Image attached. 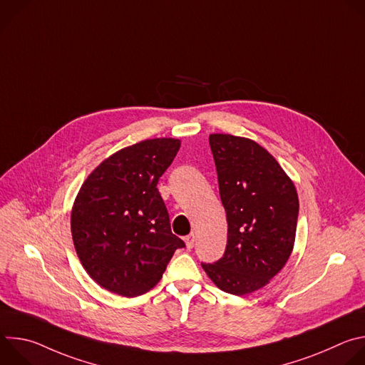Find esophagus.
<instances>
[{"instance_id":"obj_1","label":"esophagus","mask_w":365,"mask_h":365,"mask_svg":"<svg viewBox=\"0 0 365 365\" xmlns=\"http://www.w3.org/2000/svg\"><path fill=\"white\" fill-rule=\"evenodd\" d=\"M185 244H186V248H187V250L193 248V244H195V234H189L187 237H185Z\"/></svg>"}]
</instances>
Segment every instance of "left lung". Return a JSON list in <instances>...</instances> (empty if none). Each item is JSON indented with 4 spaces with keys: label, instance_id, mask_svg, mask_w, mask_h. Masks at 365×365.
I'll return each mask as SVG.
<instances>
[{
    "label": "left lung",
    "instance_id": "8db88e82",
    "mask_svg": "<svg viewBox=\"0 0 365 365\" xmlns=\"http://www.w3.org/2000/svg\"><path fill=\"white\" fill-rule=\"evenodd\" d=\"M227 212L224 257L202 269L221 290L242 296L264 287L293 251L299 197L292 179L254 140L211 134Z\"/></svg>",
    "mask_w": 365,
    "mask_h": 365
}]
</instances>
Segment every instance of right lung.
<instances>
[{
	"label": "right lung",
	"mask_w": 365,
	"mask_h": 365,
	"mask_svg": "<svg viewBox=\"0 0 365 365\" xmlns=\"http://www.w3.org/2000/svg\"><path fill=\"white\" fill-rule=\"evenodd\" d=\"M180 148L178 138L124 147L86 178L72 206L73 245L101 287L125 297L158 284L185 242L172 234L158 182Z\"/></svg>",
	"instance_id": "right-lung-1"
}]
</instances>
